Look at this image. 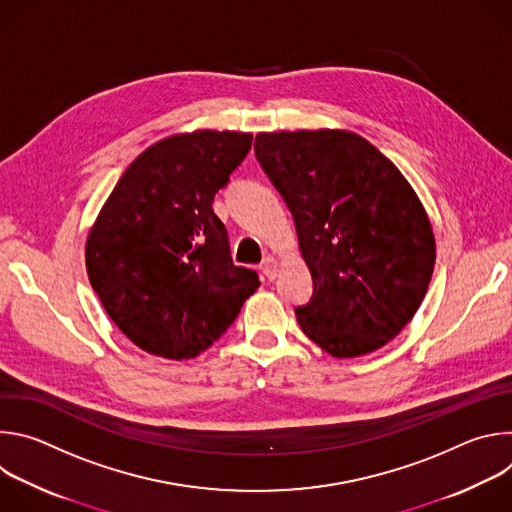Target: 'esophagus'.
I'll return each mask as SVG.
<instances>
[{
    "label": "esophagus",
    "mask_w": 512,
    "mask_h": 512,
    "mask_svg": "<svg viewBox=\"0 0 512 512\" xmlns=\"http://www.w3.org/2000/svg\"><path fill=\"white\" fill-rule=\"evenodd\" d=\"M277 259H273V257H265L263 259V263H261V271H263V275L267 277V279H275L277 277Z\"/></svg>",
    "instance_id": "34e87169"
}]
</instances>
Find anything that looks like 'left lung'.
Listing matches in <instances>:
<instances>
[{
  "instance_id": "8db88e82",
  "label": "left lung",
  "mask_w": 512,
  "mask_h": 512,
  "mask_svg": "<svg viewBox=\"0 0 512 512\" xmlns=\"http://www.w3.org/2000/svg\"><path fill=\"white\" fill-rule=\"evenodd\" d=\"M255 156L283 196L314 291L304 334L336 358L375 352L419 310L433 273L429 216L399 168L346 129L257 133Z\"/></svg>"
}]
</instances>
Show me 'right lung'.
I'll return each mask as SVG.
<instances>
[{"label":"right lung","mask_w":512,"mask_h":512,"mask_svg":"<svg viewBox=\"0 0 512 512\" xmlns=\"http://www.w3.org/2000/svg\"><path fill=\"white\" fill-rule=\"evenodd\" d=\"M251 141V133L214 129L164 137L105 200L87 237V273L109 318L141 350L198 356L259 287L255 271L233 265L212 210Z\"/></svg>","instance_id":"obj_1"}]
</instances>
